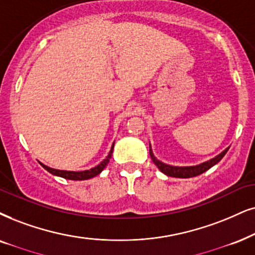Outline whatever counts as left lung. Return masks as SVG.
<instances>
[{"instance_id": "obj_1", "label": "left lung", "mask_w": 255, "mask_h": 255, "mask_svg": "<svg viewBox=\"0 0 255 255\" xmlns=\"http://www.w3.org/2000/svg\"><path fill=\"white\" fill-rule=\"evenodd\" d=\"M227 150H228V148H226L224 151H221L218 156L213 157V159H211L209 161H206V162H204V163H200V165H198V166L175 167V166L166 165V163L161 162L160 160H157L156 157L154 156L153 151H151V148L149 146V154H150L151 160H153V162L155 163L156 167L161 170V172L168 176H173V178H183V179L193 178V176H198V175H200V174L205 173L206 170H208L211 167L217 165L219 161H220L222 157L225 156V154L227 153Z\"/></svg>"}]
</instances>
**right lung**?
<instances>
[{"instance_id": "right-lung-1", "label": "right lung", "mask_w": 255, "mask_h": 255, "mask_svg": "<svg viewBox=\"0 0 255 255\" xmlns=\"http://www.w3.org/2000/svg\"><path fill=\"white\" fill-rule=\"evenodd\" d=\"M113 149H114V143H113L112 146V149L109 151L108 156L106 157V159L102 161L100 165H98L94 168L89 169V170H82V172H69V170H60V169H54V168H50V167H48L46 165H43V163H41V166L43 167L44 169L48 170V172L53 174V175H56V176H61V178H64V179H68V180H87V179H92L94 178V176L98 175L104 170V168L106 166H107V163L109 162V159L112 157V154H113Z\"/></svg>"}]
</instances>
